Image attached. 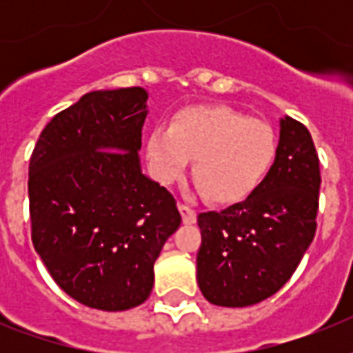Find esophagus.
Instances as JSON below:
<instances>
[{"mask_svg": "<svg viewBox=\"0 0 353 353\" xmlns=\"http://www.w3.org/2000/svg\"><path fill=\"white\" fill-rule=\"evenodd\" d=\"M177 207H179V212H181L183 216V221L185 223H196V220H198V214H196V210L192 209V207H188V205L185 203H177Z\"/></svg>", "mask_w": 353, "mask_h": 353, "instance_id": "34e87169", "label": "esophagus"}]
</instances>
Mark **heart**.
Listing matches in <instances>:
<instances>
[{"instance_id": "heart-1", "label": "heart", "mask_w": 353, "mask_h": 353, "mask_svg": "<svg viewBox=\"0 0 353 353\" xmlns=\"http://www.w3.org/2000/svg\"><path fill=\"white\" fill-rule=\"evenodd\" d=\"M276 154L273 128L227 106L183 110L170 128L157 124L146 141L155 179L176 181L194 159V179L218 203L243 199L263 181Z\"/></svg>"}]
</instances>
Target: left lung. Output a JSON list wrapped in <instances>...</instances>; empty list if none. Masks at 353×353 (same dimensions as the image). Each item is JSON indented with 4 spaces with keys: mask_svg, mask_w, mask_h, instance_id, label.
<instances>
[{
    "mask_svg": "<svg viewBox=\"0 0 353 353\" xmlns=\"http://www.w3.org/2000/svg\"><path fill=\"white\" fill-rule=\"evenodd\" d=\"M319 188L312 135L295 119H282L263 181L240 203L198 216V284L210 304L251 306L291 279L317 231Z\"/></svg>",
    "mask_w": 353,
    "mask_h": 353,
    "instance_id": "obj_1",
    "label": "left lung"
}]
</instances>
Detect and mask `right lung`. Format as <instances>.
I'll return each mask as SVG.
<instances>
[{"instance_id": "1", "label": "right lung", "mask_w": 353, "mask_h": 353, "mask_svg": "<svg viewBox=\"0 0 353 353\" xmlns=\"http://www.w3.org/2000/svg\"><path fill=\"white\" fill-rule=\"evenodd\" d=\"M148 93L91 91L43 128L29 163L30 236L52 280L84 306L143 304L181 214L141 172Z\"/></svg>"}]
</instances>
